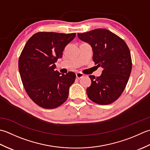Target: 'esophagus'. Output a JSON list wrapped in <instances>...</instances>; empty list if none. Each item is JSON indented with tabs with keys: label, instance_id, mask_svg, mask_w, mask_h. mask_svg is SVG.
<instances>
[{
	"label": "esophagus",
	"instance_id": "34e87169",
	"mask_svg": "<svg viewBox=\"0 0 150 150\" xmlns=\"http://www.w3.org/2000/svg\"><path fill=\"white\" fill-rule=\"evenodd\" d=\"M76 78L78 79H80L82 77H83V74H82L81 72H77L76 74Z\"/></svg>",
	"mask_w": 150,
	"mask_h": 150
}]
</instances>
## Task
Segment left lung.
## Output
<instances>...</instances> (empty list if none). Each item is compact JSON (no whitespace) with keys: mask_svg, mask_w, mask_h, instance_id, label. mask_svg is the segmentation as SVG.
Listing matches in <instances>:
<instances>
[{"mask_svg":"<svg viewBox=\"0 0 150 150\" xmlns=\"http://www.w3.org/2000/svg\"><path fill=\"white\" fill-rule=\"evenodd\" d=\"M78 36L91 46L94 62L103 68L100 76H89L91 85L87 88L88 98L100 105L114 102L123 93L132 69L127 44L120 37L106 29L78 33Z\"/></svg>","mask_w":150,"mask_h":150,"instance_id":"1","label":"left lung"}]
</instances>
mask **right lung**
I'll return each instance as SVG.
<instances>
[{
	"label": "right lung",
	"instance_id": "add662e5",
	"mask_svg": "<svg viewBox=\"0 0 150 150\" xmlns=\"http://www.w3.org/2000/svg\"><path fill=\"white\" fill-rule=\"evenodd\" d=\"M75 36L76 33L38 32L28 39L21 54L19 71L24 87L33 102L42 108H56L68 98L76 74H61L54 70L55 63Z\"/></svg>",
	"mask_w": 150,
	"mask_h": 150
}]
</instances>
